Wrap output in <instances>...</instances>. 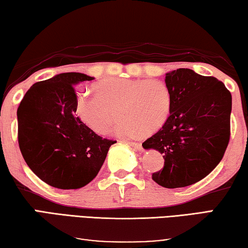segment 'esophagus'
Wrapping results in <instances>:
<instances>
[{
	"label": "esophagus",
	"mask_w": 248,
	"mask_h": 248,
	"mask_svg": "<svg viewBox=\"0 0 248 248\" xmlns=\"http://www.w3.org/2000/svg\"><path fill=\"white\" fill-rule=\"evenodd\" d=\"M129 145H131L134 150H137V151H142L143 150V146L142 144L140 143H136V142H128Z\"/></svg>",
	"instance_id": "obj_1"
}]
</instances>
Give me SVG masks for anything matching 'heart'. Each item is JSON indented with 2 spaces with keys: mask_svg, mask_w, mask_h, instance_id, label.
Instances as JSON below:
<instances>
[{
  "mask_svg": "<svg viewBox=\"0 0 248 248\" xmlns=\"http://www.w3.org/2000/svg\"><path fill=\"white\" fill-rule=\"evenodd\" d=\"M95 95L78 92L74 114L84 126L98 135L108 134L113 122L121 117L115 134L133 137L158 131L169 119L172 95L165 83L158 79L113 78L94 85Z\"/></svg>",
  "mask_w": 248,
  "mask_h": 248,
  "instance_id": "1",
  "label": "heart"
}]
</instances>
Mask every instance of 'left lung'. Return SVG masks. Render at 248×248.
<instances>
[{
    "label": "left lung",
    "instance_id": "left-lung-1",
    "mask_svg": "<svg viewBox=\"0 0 248 248\" xmlns=\"http://www.w3.org/2000/svg\"><path fill=\"white\" fill-rule=\"evenodd\" d=\"M172 95L169 119L142 144L163 154L164 167L152 175L166 188L203 180L222 161L231 136L232 95L223 82L189 68L166 73Z\"/></svg>",
    "mask_w": 248,
    "mask_h": 248
}]
</instances>
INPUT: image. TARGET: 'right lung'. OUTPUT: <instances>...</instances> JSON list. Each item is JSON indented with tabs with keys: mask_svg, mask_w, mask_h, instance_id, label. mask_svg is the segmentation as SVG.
<instances>
[{
	"mask_svg": "<svg viewBox=\"0 0 248 248\" xmlns=\"http://www.w3.org/2000/svg\"><path fill=\"white\" fill-rule=\"evenodd\" d=\"M94 78L62 73L31 86L17 108V139L23 158L46 184L81 188L94 180L116 140L103 139L74 114V85Z\"/></svg>",
	"mask_w": 248,
	"mask_h": 248,
	"instance_id": "add662e5",
	"label": "right lung"
}]
</instances>
